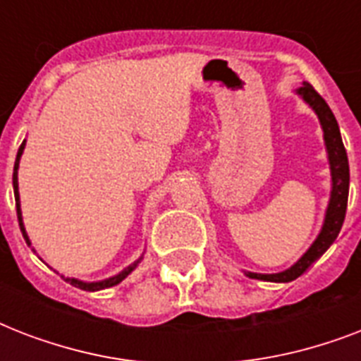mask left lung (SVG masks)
I'll return each mask as SVG.
<instances>
[{"label":"left lung","mask_w":361,"mask_h":361,"mask_svg":"<svg viewBox=\"0 0 361 361\" xmlns=\"http://www.w3.org/2000/svg\"><path fill=\"white\" fill-rule=\"evenodd\" d=\"M296 93L314 110V114L319 116L320 125H322V130H324L326 152H328V161H330L331 172L330 202H328V209H326L322 231L317 236V240L313 241V245L309 247L305 255L294 266H290L285 271H279V274H251V271H245L247 277H251V279L271 281V283H288V281L298 279L336 241L337 234L341 231L343 221H345V214H347L350 174H348L347 149L343 146L341 133H339V125H337L336 116L330 110L328 103L320 97L319 93L314 92V87L311 84H307V82H303V86L298 87Z\"/></svg>","instance_id":"1"}]
</instances>
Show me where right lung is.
<instances>
[{
	"mask_svg": "<svg viewBox=\"0 0 361 361\" xmlns=\"http://www.w3.org/2000/svg\"><path fill=\"white\" fill-rule=\"evenodd\" d=\"M24 147H25V140L22 142V146L18 147V153H16V161H14V172H13V187H14V200H16V214H18V223H20V231H22V236L24 240L27 241V245H30V238L25 234V228H24V223H22V209H20V195H18V163H20V157H22V153H24ZM140 262V258L136 260L135 264H130L123 271H120L118 275L114 277H109V279L104 281H95V283H84V281H78V279H73V277H63L67 283H71L73 286L76 288H82V290H87V292H95V290H103V288H110V286H116L120 285L121 281L127 277V275L133 271V269L138 266Z\"/></svg>",
	"mask_w": 361,
	"mask_h": 361,
	"instance_id": "obj_1",
	"label": "right lung"
}]
</instances>
